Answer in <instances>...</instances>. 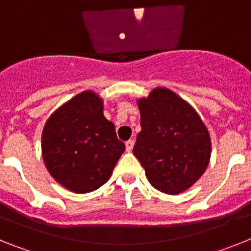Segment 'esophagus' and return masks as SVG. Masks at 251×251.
Returning <instances> with one entry per match:
<instances>
[{
  "label": "esophagus",
  "mask_w": 251,
  "mask_h": 251,
  "mask_svg": "<svg viewBox=\"0 0 251 251\" xmlns=\"http://www.w3.org/2000/svg\"><path fill=\"white\" fill-rule=\"evenodd\" d=\"M125 144H126V151H132V147H134V140H131V139H130V140H127V142H126Z\"/></svg>",
  "instance_id": "esophagus-1"
}]
</instances>
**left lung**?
Returning a JSON list of instances; mask_svg holds the SVG:
<instances>
[{"label":"left lung","mask_w":251,"mask_h":251,"mask_svg":"<svg viewBox=\"0 0 251 251\" xmlns=\"http://www.w3.org/2000/svg\"><path fill=\"white\" fill-rule=\"evenodd\" d=\"M138 104L142 131L134 155L151 186L166 194L182 193L209 163L207 127L190 104L166 88H155Z\"/></svg>","instance_id":"1"}]
</instances>
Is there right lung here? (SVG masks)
<instances>
[{"mask_svg": "<svg viewBox=\"0 0 251 251\" xmlns=\"http://www.w3.org/2000/svg\"><path fill=\"white\" fill-rule=\"evenodd\" d=\"M125 144L103 115V100L86 90L50 116L42 154L52 177L74 193H89L108 181Z\"/></svg>", "mask_w": 251, "mask_h": 251, "instance_id": "obj_1", "label": "right lung"}]
</instances>
